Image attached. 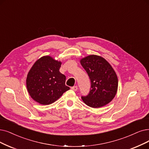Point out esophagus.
Instances as JSON below:
<instances>
[{
    "mask_svg": "<svg viewBox=\"0 0 149 149\" xmlns=\"http://www.w3.org/2000/svg\"><path fill=\"white\" fill-rule=\"evenodd\" d=\"M71 88L72 89V90L74 91H76L77 90H78V86H73V87H71Z\"/></svg>",
    "mask_w": 149,
    "mask_h": 149,
    "instance_id": "1",
    "label": "esophagus"
}]
</instances>
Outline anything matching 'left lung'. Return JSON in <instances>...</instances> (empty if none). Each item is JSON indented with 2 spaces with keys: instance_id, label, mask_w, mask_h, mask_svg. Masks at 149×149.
Here are the masks:
<instances>
[{
  "instance_id": "1",
  "label": "left lung",
  "mask_w": 149,
  "mask_h": 149,
  "mask_svg": "<svg viewBox=\"0 0 149 149\" xmlns=\"http://www.w3.org/2000/svg\"><path fill=\"white\" fill-rule=\"evenodd\" d=\"M80 62L91 82L88 94L81 97L83 102L93 108L108 104L117 91L118 79L114 69L104 58L96 55L87 56Z\"/></svg>"
}]
</instances>
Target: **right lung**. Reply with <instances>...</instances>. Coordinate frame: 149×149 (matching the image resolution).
<instances>
[{
  "mask_svg": "<svg viewBox=\"0 0 149 149\" xmlns=\"http://www.w3.org/2000/svg\"><path fill=\"white\" fill-rule=\"evenodd\" d=\"M61 64L48 56L35 62L28 73L26 86L35 102L43 105L51 104L69 90L65 85L66 77L59 71Z\"/></svg>",
  "mask_w": 149,
  "mask_h": 149,
  "instance_id": "add662e5",
  "label": "right lung"
}]
</instances>
